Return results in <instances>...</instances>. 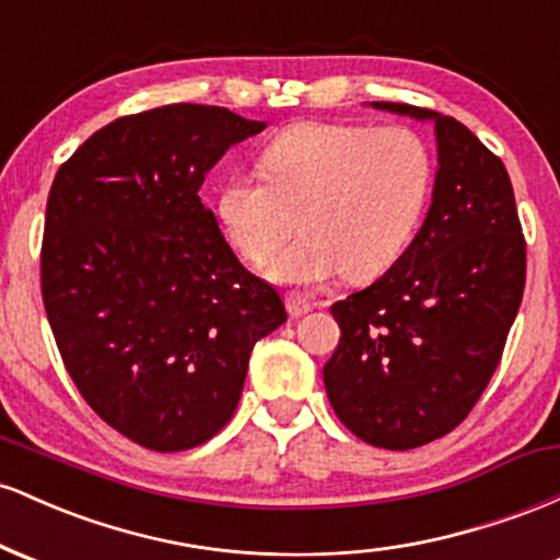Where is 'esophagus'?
<instances>
[{
  "mask_svg": "<svg viewBox=\"0 0 560 560\" xmlns=\"http://www.w3.org/2000/svg\"><path fill=\"white\" fill-rule=\"evenodd\" d=\"M287 311L292 318H300L305 316L307 311H313V302L302 298V294H287Z\"/></svg>",
  "mask_w": 560,
  "mask_h": 560,
  "instance_id": "esophagus-1",
  "label": "esophagus"
}]
</instances>
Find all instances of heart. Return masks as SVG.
Returning a JSON list of instances; mask_svg holds the SVG:
<instances>
[{"label": "heart", "instance_id": "b5f03b06", "mask_svg": "<svg viewBox=\"0 0 560 560\" xmlns=\"http://www.w3.org/2000/svg\"><path fill=\"white\" fill-rule=\"evenodd\" d=\"M258 165L262 182L223 178L215 215L231 247L255 266L284 247L300 218L305 236L271 266V279L292 287L387 271L419 226L434 176L432 152L413 128L337 120L284 128Z\"/></svg>", "mask_w": 560, "mask_h": 560}]
</instances>
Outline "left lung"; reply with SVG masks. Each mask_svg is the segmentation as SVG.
<instances>
[{
	"mask_svg": "<svg viewBox=\"0 0 560 560\" xmlns=\"http://www.w3.org/2000/svg\"><path fill=\"white\" fill-rule=\"evenodd\" d=\"M374 107L434 120L440 171L410 247L331 305L342 337L324 384L352 434L410 450L453 432L490 384L524 298L526 242L503 160L460 120L402 102Z\"/></svg>",
	"mask_w": 560,
	"mask_h": 560,
	"instance_id": "obj_1",
	"label": "left lung"
}]
</instances>
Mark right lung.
<instances>
[{
	"instance_id": "obj_1",
	"label": "right lung",
	"mask_w": 560,
	"mask_h": 560,
	"mask_svg": "<svg viewBox=\"0 0 560 560\" xmlns=\"http://www.w3.org/2000/svg\"><path fill=\"white\" fill-rule=\"evenodd\" d=\"M262 128L189 102L126 115L49 189L42 298L57 350L94 413L147 450L221 432L255 342L287 320L199 199L205 173Z\"/></svg>"
}]
</instances>
